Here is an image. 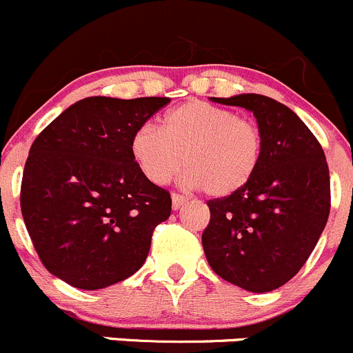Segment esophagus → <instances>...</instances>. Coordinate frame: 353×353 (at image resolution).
Wrapping results in <instances>:
<instances>
[{
  "mask_svg": "<svg viewBox=\"0 0 353 353\" xmlns=\"http://www.w3.org/2000/svg\"><path fill=\"white\" fill-rule=\"evenodd\" d=\"M185 202H188V197L183 194H176V192H173L172 194V204H173V209H180L181 205L185 204Z\"/></svg>",
  "mask_w": 353,
  "mask_h": 353,
  "instance_id": "esophagus-1",
  "label": "esophagus"
}]
</instances>
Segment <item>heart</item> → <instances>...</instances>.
I'll list each match as a JSON object with an SVG mask.
<instances>
[{
    "label": "heart",
    "instance_id": "obj_1",
    "mask_svg": "<svg viewBox=\"0 0 353 353\" xmlns=\"http://www.w3.org/2000/svg\"><path fill=\"white\" fill-rule=\"evenodd\" d=\"M264 152L259 125L205 101H188L163 117L161 130L144 123L130 139V154L152 183H168L180 170L185 181L211 197L242 190Z\"/></svg>",
    "mask_w": 353,
    "mask_h": 353
}]
</instances>
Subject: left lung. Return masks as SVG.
<instances>
[{
  "label": "left lung",
  "instance_id": "8db88e82",
  "mask_svg": "<svg viewBox=\"0 0 353 353\" xmlns=\"http://www.w3.org/2000/svg\"><path fill=\"white\" fill-rule=\"evenodd\" d=\"M212 101L252 111L264 152L242 190L208 201L204 254L223 280L256 294L276 290L299 273L326 226L331 208L326 156L307 125L271 97L240 94Z\"/></svg>",
  "mask_w": 353,
  "mask_h": 353
}]
</instances>
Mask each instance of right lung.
I'll return each mask as SVG.
<instances>
[{
	"instance_id": "obj_1",
	"label": "right lung",
	"mask_w": 353,
	"mask_h": 353,
	"mask_svg": "<svg viewBox=\"0 0 353 353\" xmlns=\"http://www.w3.org/2000/svg\"><path fill=\"white\" fill-rule=\"evenodd\" d=\"M170 97H85L36 137L20 208L41 263L59 280L99 290L144 264L170 192L144 176L130 139Z\"/></svg>"
}]
</instances>
